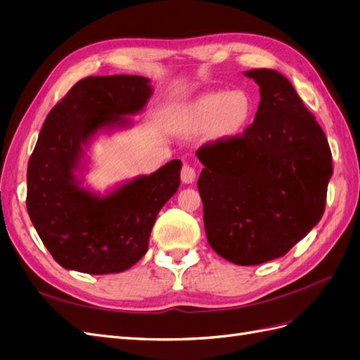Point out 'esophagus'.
<instances>
[{
    "instance_id": "1",
    "label": "esophagus",
    "mask_w": 360,
    "mask_h": 360,
    "mask_svg": "<svg viewBox=\"0 0 360 360\" xmlns=\"http://www.w3.org/2000/svg\"><path fill=\"white\" fill-rule=\"evenodd\" d=\"M180 176H181V181H183L184 184H192V183L195 181V176H197V174H195V169H193L192 167L183 165Z\"/></svg>"
}]
</instances>
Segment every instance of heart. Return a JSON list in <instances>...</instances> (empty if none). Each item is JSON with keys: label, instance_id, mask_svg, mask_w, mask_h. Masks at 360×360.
<instances>
[{"label": "heart", "instance_id": "obj_1", "mask_svg": "<svg viewBox=\"0 0 360 360\" xmlns=\"http://www.w3.org/2000/svg\"><path fill=\"white\" fill-rule=\"evenodd\" d=\"M255 105L245 90L226 93L214 90L183 105L176 114L174 129L181 135H192L207 129L213 143H224L243 134L252 122Z\"/></svg>", "mask_w": 360, "mask_h": 360}]
</instances>
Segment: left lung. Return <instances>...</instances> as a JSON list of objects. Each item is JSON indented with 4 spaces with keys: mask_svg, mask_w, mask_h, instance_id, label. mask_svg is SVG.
Instances as JSON below:
<instances>
[{
    "mask_svg": "<svg viewBox=\"0 0 360 360\" xmlns=\"http://www.w3.org/2000/svg\"><path fill=\"white\" fill-rule=\"evenodd\" d=\"M259 86L243 136L204 146L198 191L207 240L238 266L284 257L321 219L333 174L329 143L291 82L274 69L245 72Z\"/></svg>",
    "mask_w": 360,
    "mask_h": 360,
    "instance_id": "left-lung-1",
    "label": "left lung"
}]
</instances>
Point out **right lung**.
<instances>
[{
  "mask_svg": "<svg viewBox=\"0 0 360 360\" xmlns=\"http://www.w3.org/2000/svg\"><path fill=\"white\" fill-rule=\"evenodd\" d=\"M153 96L144 76H89L48 114L28 162L27 209L57 263L89 275L120 274L148 248L158 213L180 186L181 160L101 193L85 181L86 150L134 126Z\"/></svg>",
  "mask_w": 360,
  "mask_h": 360,
  "instance_id": "right-lung-1",
  "label": "right lung"
}]
</instances>
